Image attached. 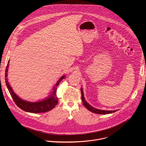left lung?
<instances>
[{
	"label": "left lung",
	"mask_w": 146,
	"mask_h": 146,
	"mask_svg": "<svg viewBox=\"0 0 146 146\" xmlns=\"http://www.w3.org/2000/svg\"><path fill=\"white\" fill-rule=\"evenodd\" d=\"M81 90V93H82V100L83 102L84 106L86 107V109H88L89 111L94 113H97V114H102V115H105V114H109L113 112H116L117 110H113V111H107V110H99L97 108H96L93 107H92L91 105L89 104L85 100L84 96L83 89L82 88L80 89Z\"/></svg>",
	"instance_id": "1"
}]
</instances>
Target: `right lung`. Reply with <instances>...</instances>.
I'll return each instance as SVG.
<instances>
[{"label": "right lung", "mask_w": 146, "mask_h": 146, "mask_svg": "<svg viewBox=\"0 0 146 146\" xmlns=\"http://www.w3.org/2000/svg\"><path fill=\"white\" fill-rule=\"evenodd\" d=\"M9 61H8V62L7 68L5 69V83H6L7 87L9 90V92L10 93V94L12 96V98H13L15 104L19 108H20L22 110L26 112L36 113H42V112H48L49 111H50L51 110H52L56 107V106L58 104V99L56 94L57 85L60 84V82L63 79L65 78L66 77L65 75H63L62 76H61V78H60V79L57 82V83L53 88V90L51 93L49 94V96H48L45 99L38 102L27 101L20 98L14 92L11 86L10 85V84L8 81L7 76H8V68L9 67Z\"/></svg>", "instance_id": "right-lung-1"}]
</instances>
